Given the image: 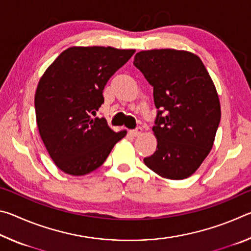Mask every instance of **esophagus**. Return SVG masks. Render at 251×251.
<instances>
[{"instance_id":"34e87169","label":"esophagus","mask_w":251,"mask_h":251,"mask_svg":"<svg viewBox=\"0 0 251 251\" xmlns=\"http://www.w3.org/2000/svg\"><path fill=\"white\" fill-rule=\"evenodd\" d=\"M142 131H143L142 127H137V128H136V129L129 130V134H130L131 136H134V137H137V136H139V135L142 134Z\"/></svg>"}]
</instances>
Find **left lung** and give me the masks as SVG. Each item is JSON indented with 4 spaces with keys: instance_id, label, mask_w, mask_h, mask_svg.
Returning <instances> with one entry per match:
<instances>
[{
    "instance_id": "1",
    "label": "left lung",
    "mask_w": 251,
    "mask_h": 251,
    "mask_svg": "<svg viewBox=\"0 0 251 251\" xmlns=\"http://www.w3.org/2000/svg\"><path fill=\"white\" fill-rule=\"evenodd\" d=\"M134 65L154 88L156 151L146 166L167 179L192 176L210 152L222 110L216 87L196 54L173 49L142 50Z\"/></svg>"
}]
</instances>
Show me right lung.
Returning a JSON list of instances; mask_svg holds the SVG:
<instances>
[{
  "label": "right lung",
  "mask_w": 251,
  "mask_h": 251,
  "mask_svg": "<svg viewBox=\"0 0 251 251\" xmlns=\"http://www.w3.org/2000/svg\"><path fill=\"white\" fill-rule=\"evenodd\" d=\"M135 50L73 46L58 55L42 76L35 93L36 123L55 165L65 174L83 176L103 165L114 145L126 136L104 117L103 90Z\"/></svg>",
  "instance_id": "1"
}]
</instances>
